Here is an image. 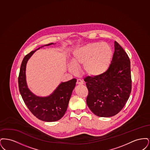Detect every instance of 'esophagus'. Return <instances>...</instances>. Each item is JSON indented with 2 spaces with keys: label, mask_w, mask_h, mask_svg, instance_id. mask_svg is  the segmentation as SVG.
<instances>
[{
  "label": "esophagus",
  "mask_w": 150,
  "mask_h": 150,
  "mask_svg": "<svg viewBox=\"0 0 150 150\" xmlns=\"http://www.w3.org/2000/svg\"><path fill=\"white\" fill-rule=\"evenodd\" d=\"M76 84L78 85H82V84H83V81L80 79H78L77 81H76Z\"/></svg>",
  "instance_id": "1"
}]
</instances>
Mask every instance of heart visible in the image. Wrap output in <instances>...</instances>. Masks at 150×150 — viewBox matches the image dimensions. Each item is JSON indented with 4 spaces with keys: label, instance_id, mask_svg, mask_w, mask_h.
Instances as JSON below:
<instances>
[{
    "label": "heart",
    "instance_id": "heart-1",
    "mask_svg": "<svg viewBox=\"0 0 150 150\" xmlns=\"http://www.w3.org/2000/svg\"><path fill=\"white\" fill-rule=\"evenodd\" d=\"M113 56L111 46L107 43H89L75 50L72 57V64L69 70L72 73L77 72V67L83 66L86 75L98 77L107 71Z\"/></svg>",
    "mask_w": 150,
    "mask_h": 150
}]
</instances>
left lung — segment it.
Instances as JSON below:
<instances>
[{
    "mask_svg": "<svg viewBox=\"0 0 150 150\" xmlns=\"http://www.w3.org/2000/svg\"><path fill=\"white\" fill-rule=\"evenodd\" d=\"M110 66L102 75L84 78L88 89L86 104L94 114L111 117L124 107L132 91L130 62L128 54L116 41Z\"/></svg>",
    "mask_w": 150,
    "mask_h": 150,
    "instance_id": "left-lung-1",
    "label": "left lung"
}]
</instances>
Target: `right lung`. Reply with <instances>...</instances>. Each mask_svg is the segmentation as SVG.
Listing matches in <instances>:
<instances>
[{"instance_id":"right-lung-1","label":"right lung","mask_w":150,"mask_h":150,"mask_svg":"<svg viewBox=\"0 0 150 150\" xmlns=\"http://www.w3.org/2000/svg\"><path fill=\"white\" fill-rule=\"evenodd\" d=\"M51 44L53 43L44 46ZM39 48L31 51L22 60L18 81L19 91L26 106L38 119L47 122L56 121L64 116L67 110L76 79H72L68 81L61 83L53 93L48 97H40L34 95L28 88L25 71L28 59Z\"/></svg>"}]
</instances>
